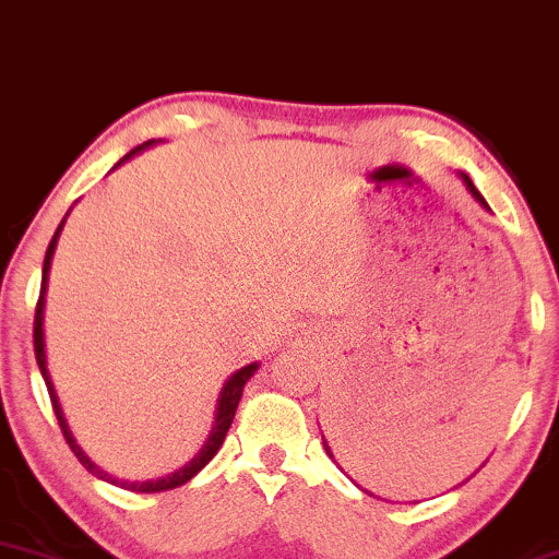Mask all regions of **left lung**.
Masks as SVG:
<instances>
[{
    "label": "left lung",
    "instance_id": "obj_1",
    "mask_svg": "<svg viewBox=\"0 0 559 559\" xmlns=\"http://www.w3.org/2000/svg\"><path fill=\"white\" fill-rule=\"evenodd\" d=\"M457 177H461V180H463V186H465V190H468V193H471V195H474V199H476V203H478V206H484V209H487V212H489V203H487V201H484V195H481V193H478V190H476V186H474V180H471V177H468V175H465V173H457ZM321 442H324V450H326V455H330V457H332V461H334V455H332V448H330V444H326V439H324V435H321Z\"/></svg>",
    "mask_w": 559,
    "mask_h": 559
}]
</instances>
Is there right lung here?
<instances>
[{"label":"right lung","mask_w":559,"mask_h":559,"mask_svg":"<svg viewBox=\"0 0 559 559\" xmlns=\"http://www.w3.org/2000/svg\"><path fill=\"white\" fill-rule=\"evenodd\" d=\"M159 141H162V138H159ZM154 143H156V141H146V143H141V146H135L133 151H130V154H124L122 159L117 162L115 167H111V169L120 167L122 162L133 159L135 154H141L143 148L154 146ZM68 214H70V212H68ZM68 214H64V219H68ZM64 219L59 222V227H57L55 238H51L49 248H46V255H44V274H41V295H38L36 321H33V347H36L38 369H41V377H44V382H46V390H49L51 408H55L57 421H59V426H62V435H64V439H68L70 450L75 452L78 461L83 463V468L88 471V474H94L96 478H102V481H109V484H115V487L128 489V491H138V495H154V491H167V489L182 487V484L190 481V478H193L195 474H199V471L203 468V465H206V463L212 461V457L216 455V450L222 448V442H225V437H227V431H229V426H233L235 411H238V403H240V397H242V386H246V384H248V379H251L253 373L259 371V364H248V366H242V369H238V371L233 373V377L227 379L225 386H222L219 397H216V411H214V426H212V431H209V437H206V442H203V448L193 455V461H188L186 465H182V468H177V471H173V474L159 476V478H146V481H128V478H117V476L107 474V471H104V468H98V465H96L94 461H91L88 455H85L81 444L75 442V437H72L68 418H64L62 405H59V397H57L55 382H51V373H49V369H46V343H44V306H46V287H49V269H51V259H55L57 240H59V233H62V227H64Z\"/></svg>","instance_id":"right-lung-1"}]
</instances>
